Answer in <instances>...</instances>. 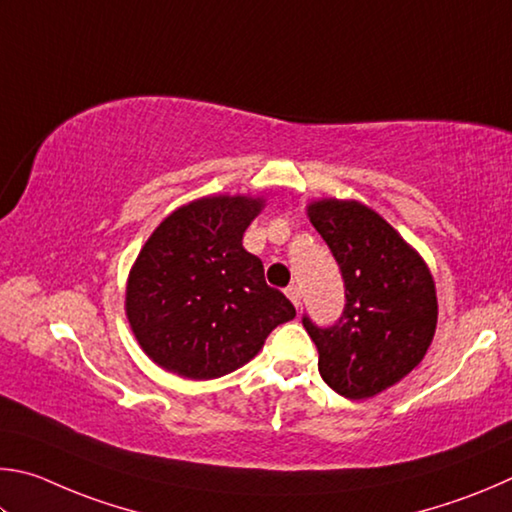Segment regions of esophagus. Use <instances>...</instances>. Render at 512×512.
Instances as JSON below:
<instances>
[{
  "mask_svg": "<svg viewBox=\"0 0 512 512\" xmlns=\"http://www.w3.org/2000/svg\"><path fill=\"white\" fill-rule=\"evenodd\" d=\"M285 294H288V299L294 303V308H301V290L297 285H290V288H285Z\"/></svg>",
  "mask_w": 512,
  "mask_h": 512,
  "instance_id": "esophagus-1",
  "label": "esophagus"
}]
</instances>
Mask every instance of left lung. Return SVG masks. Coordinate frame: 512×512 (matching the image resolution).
Listing matches in <instances>:
<instances>
[{
    "label": "left lung",
    "instance_id": "obj_1",
    "mask_svg": "<svg viewBox=\"0 0 512 512\" xmlns=\"http://www.w3.org/2000/svg\"><path fill=\"white\" fill-rule=\"evenodd\" d=\"M308 218L344 276L346 308L335 326L303 317L319 351V373L351 400L380 396L423 362L438 321L434 276L423 256L357 200L324 197Z\"/></svg>",
    "mask_w": 512,
    "mask_h": 512
}]
</instances>
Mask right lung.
<instances>
[{
    "mask_svg": "<svg viewBox=\"0 0 512 512\" xmlns=\"http://www.w3.org/2000/svg\"><path fill=\"white\" fill-rule=\"evenodd\" d=\"M263 195H206L159 222L132 263L125 317L141 351L186 380L222 378L254 360L272 330L294 319L265 283L242 236Z\"/></svg>",
    "mask_w": 512,
    "mask_h": 512,
    "instance_id": "add662e5",
    "label": "right lung"
}]
</instances>
